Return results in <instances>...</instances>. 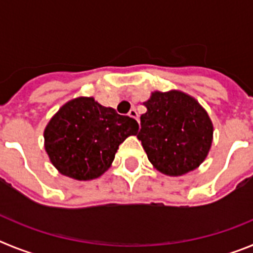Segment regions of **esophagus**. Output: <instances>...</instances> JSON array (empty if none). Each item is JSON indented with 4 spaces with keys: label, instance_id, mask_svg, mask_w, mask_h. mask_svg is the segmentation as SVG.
Segmentation results:
<instances>
[{
    "label": "esophagus",
    "instance_id": "1",
    "mask_svg": "<svg viewBox=\"0 0 253 253\" xmlns=\"http://www.w3.org/2000/svg\"><path fill=\"white\" fill-rule=\"evenodd\" d=\"M129 116H130V118H133V119H135L138 122V113H137V110H135V109H131L130 111H129V114H128Z\"/></svg>",
    "mask_w": 253,
    "mask_h": 253
}]
</instances>
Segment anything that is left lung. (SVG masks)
I'll return each mask as SVG.
<instances>
[{"mask_svg": "<svg viewBox=\"0 0 253 253\" xmlns=\"http://www.w3.org/2000/svg\"><path fill=\"white\" fill-rule=\"evenodd\" d=\"M138 139L160 172L181 176L193 171L208 156L213 124L191 96L180 91L154 92L144 102Z\"/></svg>", "mask_w": 253, "mask_h": 253, "instance_id": "obj_1", "label": "left lung"}]
</instances>
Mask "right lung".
Listing matches in <instances>:
<instances>
[{
    "instance_id": "add662e5",
    "label": "right lung",
    "mask_w": 253,
    "mask_h": 253,
    "mask_svg": "<svg viewBox=\"0 0 253 253\" xmlns=\"http://www.w3.org/2000/svg\"><path fill=\"white\" fill-rule=\"evenodd\" d=\"M138 129L133 118L92 97H78L60 107L46 125L45 151L62 175L92 180L110 167L120 144Z\"/></svg>"
}]
</instances>
